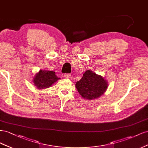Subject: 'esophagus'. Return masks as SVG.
I'll list each match as a JSON object with an SVG mask.
<instances>
[{"label":"esophagus","mask_w":148,"mask_h":148,"mask_svg":"<svg viewBox=\"0 0 148 148\" xmlns=\"http://www.w3.org/2000/svg\"><path fill=\"white\" fill-rule=\"evenodd\" d=\"M71 75L70 74H64V77H65V78H70L71 77Z\"/></svg>","instance_id":"1"}]
</instances>
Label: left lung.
I'll return each instance as SVG.
<instances>
[{"instance_id":"8db88e82","label":"left lung","mask_w":148,"mask_h":148,"mask_svg":"<svg viewBox=\"0 0 148 148\" xmlns=\"http://www.w3.org/2000/svg\"><path fill=\"white\" fill-rule=\"evenodd\" d=\"M75 86L84 99L94 100L104 94L108 87V82L102 76L87 70Z\"/></svg>"}]
</instances>
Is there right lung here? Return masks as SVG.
I'll return each mask as SVG.
<instances>
[{"mask_svg":"<svg viewBox=\"0 0 148 148\" xmlns=\"http://www.w3.org/2000/svg\"><path fill=\"white\" fill-rule=\"evenodd\" d=\"M56 76L55 72L40 70L33 78V83L38 89H44L51 86L60 79Z\"/></svg>","mask_w":148,"mask_h":148,"instance_id":"obj_1","label":"right lung"}]
</instances>
